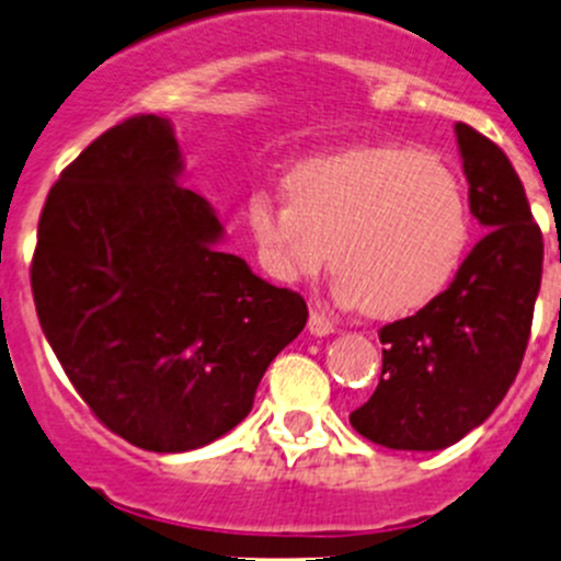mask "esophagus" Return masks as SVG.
<instances>
[{
	"label": "esophagus",
	"instance_id": "34e87169",
	"mask_svg": "<svg viewBox=\"0 0 561 561\" xmlns=\"http://www.w3.org/2000/svg\"><path fill=\"white\" fill-rule=\"evenodd\" d=\"M333 331H336V325L331 322V317L320 312V309H312V314H309V333H314V336H328V333Z\"/></svg>",
	"mask_w": 561,
	"mask_h": 561
}]
</instances>
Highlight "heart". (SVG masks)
Returning <instances> with one entry per match:
<instances>
[{
  "label": "heart",
  "mask_w": 561,
  "mask_h": 561,
  "mask_svg": "<svg viewBox=\"0 0 561 561\" xmlns=\"http://www.w3.org/2000/svg\"><path fill=\"white\" fill-rule=\"evenodd\" d=\"M287 203L252 197L260 263L282 282L314 276L331 254L336 293L375 317H404L454 282L472 239L467 192L448 168L407 146H358L304 160Z\"/></svg>",
  "instance_id": "b5f03b06"
}]
</instances>
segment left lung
<instances>
[{
    "instance_id": "obj_1",
    "label": "left lung",
    "mask_w": 561,
    "mask_h": 561,
    "mask_svg": "<svg viewBox=\"0 0 561 561\" xmlns=\"http://www.w3.org/2000/svg\"><path fill=\"white\" fill-rule=\"evenodd\" d=\"M469 211L489 233L432 304L380 331L382 375L350 415L393 450H443L505 399L526 353L542 276V233L505 151L456 124Z\"/></svg>"
}]
</instances>
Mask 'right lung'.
Here are the masks:
<instances>
[{
  "label": "right lung",
  "mask_w": 561,
  "mask_h": 561,
  "mask_svg": "<svg viewBox=\"0 0 561 561\" xmlns=\"http://www.w3.org/2000/svg\"><path fill=\"white\" fill-rule=\"evenodd\" d=\"M168 118H124L48 192L32 257L45 339L113 434L154 454L214 443L249 415L307 301L222 252Z\"/></svg>",
  "instance_id": "obj_1"
}]
</instances>
